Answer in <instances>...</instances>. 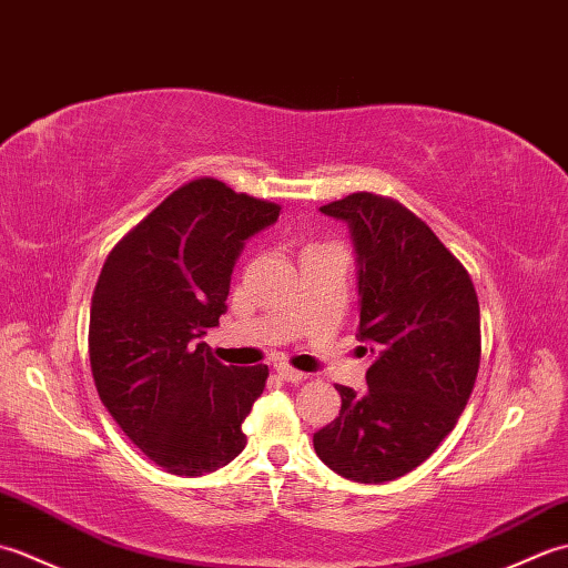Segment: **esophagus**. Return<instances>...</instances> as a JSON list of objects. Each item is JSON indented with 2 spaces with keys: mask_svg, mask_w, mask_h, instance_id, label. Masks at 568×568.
<instances>
[{
  "mask_svg": "<svg viewBox=\"0 0 568 568\" xmlns=\"http://www.w3.org/2000/svg\"><path fill=\"white\" fill-rule=\"evenodd\" d=\"M275 373H277V376H281L285 383H293V385L303 383V381L307 378V373H303V371H295V368L285 366V364H277V366H275Z\"/></svg>",
  "mask_w": 568,
  "mask_h": 568,
  "instance_id": "esophagus-1",
  "label": "esophagus"
}]
</instances>
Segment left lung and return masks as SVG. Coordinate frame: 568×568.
<instances>
[{
  "label": "left lung",
  "instance_id": "obj_1",
  "mask_svg": "<svg viewBox=\"0 0 568 568\" xmlns=\"http://www.w3.org/2000/svg\"><path fill=\"white\" fill-rule=\"evenodd\" d=\"M356 253L358 342L368 390L336 385L339 417L315 434L334 474L385 484L417 468L464 413L480 361L474 283L432 229L400 202L356 192L324 204Z\"/></svg>",
  "mask_w": 568,
  "mask_h": 568
}]
</instances>
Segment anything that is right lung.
I'll return each mask as SVG.
<instances>
[{"label":"right lung","mask_w":568,"mask_h":568,"mask_svg":"<svg viewBox=\"0 0 568 568\" xmlns=\"http://www.w3.org/2000/svg\"><path fill=\"white\" fill-rule=\"evenodd\" d=\"M277 216V204L192 180L104 261L90 307L94 385L126 437L168 474H212L246 446L241 422L268 366H224L200 339L220 327L246 241Z\"/></svg>","instance_id":"add662e5"}]
</instances>
